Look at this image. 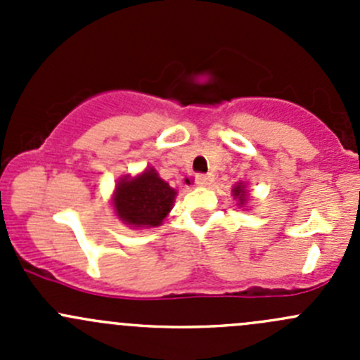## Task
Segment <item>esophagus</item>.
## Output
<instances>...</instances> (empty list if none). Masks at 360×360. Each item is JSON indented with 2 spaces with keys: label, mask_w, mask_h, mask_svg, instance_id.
I'll list each match as a JSON object with an SVG mask.
<instances>
[{
  "label": "esophagus",
  "mask_w": 360,
  "mask_h": 360,
  "mask_svg": "<svg viewBox=\"0 0 360 360\" xmlns=\"http://www.w3.org/2000/svg\"><path fill=\"white\" fill-rule=\"evenodd\" d=\"M195 181H197L198 186H207V184L212 183V176H210V174H198V176L195 177Z\"/></svg>",
  "instance_id": "1"
}]
</instances>
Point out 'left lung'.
<instances>
[{
	"label": "left lung",
	"instance_id": "1",
	"mask_svg": "<svg viewBox=\"0 0 360 360\" xmlns=\"http://www.w3.org/2000/svg\"><path fill=\"white\" fill-rule=\"evenodd\" d=\"M233 198H237L238 205H244L248 202V191H245V184L244 183H238L237 186L233 188Z\"/></svg>",
	"mask_w": 360,
	"mask_h": 360
}]
</instances>
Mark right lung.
<instances>
[{"mask_svg":"<svg viewBox=\"0 0 360 360\" xmlns=\"http://www.w3.org/2000/svg\"><path fill=\"white\" fill-rule=\"evenodd\" d=\"M177 191L148 167L136 177L118 181L112 195V207L120 221L132 228H155L162 224L174 205Z\"/></svg>","mask_w":360,"mask_h":360,"instance_id":"right-lung-1","label":"right lung"}]
</instances>
